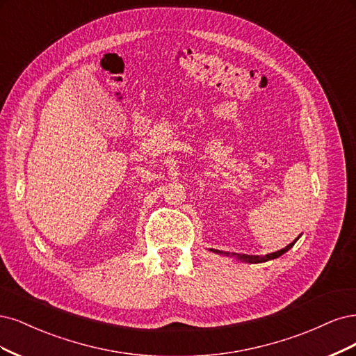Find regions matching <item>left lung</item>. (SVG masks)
Returning a JSON list of instances; mask_svg holds the SVG:
<instances>
[{"instance_id": "obj_1", "label": "left lung", "mask_w": 356, "mask_h": 356, "mask_svg": "<svg viewBox=\"0 0 356 356\" xmlns=\"http://www.w3.org/2000/svg\"><path fill=\"white\" fill-rule=\"evenodd\" d=\"M299 239V236H297L291 244H289L286 245L285 248H282V250H280V251H275V253H270V254H265V256H245V254H235V253H223V251H217V250H211L213 253H217V254H222V256H227V257H235L236 260H239V261H244V263H265V261H269V260H273V259H277V257H280V256H282L284 253H286V251H289L294 244H296V241Z\"/></svg>"}]
</instances>
